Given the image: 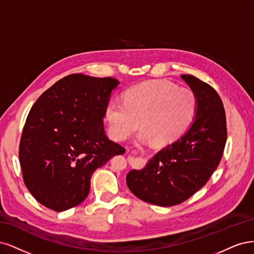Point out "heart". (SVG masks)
Listing matches in <instances>:
<instances>
[{"mask_svg": "<svg viewBox=\"0 0 254 254\" xmlns=\"http://www.w3.org/2000/svg\"><path fill=\"white\" fill-rule=\"evenodd\" d=\"M197 110V97L192 89L168 81H148L128 88L124 102L111 100L105 120L111 135L122 140L138 126L141 139L156 143L174 141L191 125Z\"/></svg>", "mask_w": 254, "mask_h": 254, "instance_id": "b5f03b06", "label": "heart"}]
</instances>
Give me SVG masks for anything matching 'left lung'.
I'll return each mask as SVG.
<instances>
[{
  "instance_id": "left-lung-1",
  "label": "left lung",
  "mask_w": 254,
  "mask_h": 254,
  "mask_svg": "<svg viewBox=\"0 0 254 254\" xmlns=\"http://www.w3.org/2000/svg\"><path fill=\"white\" fill-rule=\"evenodd\" d=\"M182 79L197 97L192 125L143 169L127 175L130 192L160 207L182 203L206 185L219 165L227 140L225 109L215 89L192 75H182Z\"/></svg>"
}]
</instances>
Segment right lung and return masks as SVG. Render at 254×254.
Listing matches in <instances>:
<instances>
[{
  "instance_id": "1",
  "label": "right lung",
  "mask_w": 254,
  "mask_h": 254,
  "mask_svg": "<svg viewBox=\"0 0 254 254\" xmlns=\"http://www.w3.org/2000/svg\"><path fill=\"white\" fill-rule=\"evenodd\" d=\"M119 81L82 73L64 77L39 97L20 141L23 179L43 206L60 212L78 206L91 178L125 148L108 138L103 118Z\"/></svg>"
}]
</instances>
